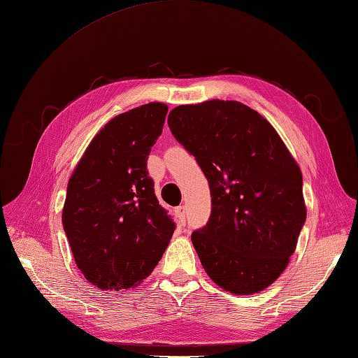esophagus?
<instances>
[{"label": "esophagus", "instance_id": "1", "mask_svg": "<svg viewBox=\"0 0 358 358\" xmlns=\"http://www.w3.org/2000/svg\"><path fill=\"white\" fill-rule=\"evenodd\" d=\"M175 214H177L178 222L185 226L186 224V210H185V206H178L177 209H175Z\"/></svg>", "mask_w": 358, "mask_h": 358}]
</instances>
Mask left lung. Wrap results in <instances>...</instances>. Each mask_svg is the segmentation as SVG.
I'll use <instances>...</instances> for the list:
<instances>
[{
    "label": "left lung",
    "mask_w": 358,
    "mask_h": 358,
    "mask_svg": "<svg viewBox=\"0 0 358 358\" xmlns=\"http://www.w3.org/2000/svg\"><path fill=\"white\" fill-rule=\"evenodd\" d=\"M167 124L209 181L210 218L192 234L204 271L231 294L263 291L286 269L306 222L299 164L269 121L240 101L178 106Z\"/></svg>",
    "instance_id": "obj_1"
}]
</instances>
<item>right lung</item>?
<instances>
[{"mask_svg": "<svg viewBox=\"0 0 358 358\" xmlns=\"http://www.w3.org/2000/svg\"><path fill=\"white\" fill-rule=\"evenodd\" d=\"M166 113V104L149 103L112 118L90 141L67 185V241L83 275L103 291L140 285L172 238L175 223L159 206L148 173Z\"/></svg>", "mask_w": 358, "mask_h": 358, "instance_id": "add662e5", "label": "right lung"}]
</instances>
